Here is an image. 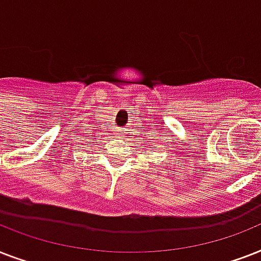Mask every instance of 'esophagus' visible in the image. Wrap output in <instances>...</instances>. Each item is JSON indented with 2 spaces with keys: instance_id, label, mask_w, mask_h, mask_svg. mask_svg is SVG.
I'll use <instances>...</instances> for the list:
<instances>
[{
  "instance_id": "esophagus-1",
  "label": "esophagus",
  "mask_w": 261,
  "mask_h": 261,
  "mask_svg": "<svg viewBox=\"0 0 261 261\" xmlns=\"http://www.w3.org/2000/svg\"><path fill=\"white\" fill-rule=\"evenodd\" d=\"M119 135H120V134H119Z\"/></svg>"
}]
</instances>
